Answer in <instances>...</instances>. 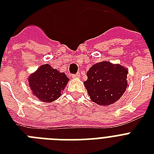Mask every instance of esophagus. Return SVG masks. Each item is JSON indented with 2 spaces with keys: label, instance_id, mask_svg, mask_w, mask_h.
<instances>
[{
  "label": "esophagus",
  "instance_id": "1",
  "mask_svg": "<svg viewBox=\"0 0 154 154\" xmlns=\"http://www.w3.org/2000/svg\"><path fill=\"white\" fill-rule=\"evenodd\" d=\"M72 78H74V79H77L78 77H80V74L79 73H76V74H72Z\"/></svg>",
  "mask_w": 154,
  "mask_h": 154
}]
</instances>
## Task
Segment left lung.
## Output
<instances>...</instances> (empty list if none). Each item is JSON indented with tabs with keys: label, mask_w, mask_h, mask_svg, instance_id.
<instances>
[{
	"label": "left lung",
	"mask_w": 154,
	"mask_h": 154,
	"mask_svg": "<svg viewBox=\"0 0 154 154\" xmlns=\"http://www.w3.org/2000/svg\"><path fill=\"white\" fill-rule=\"evenodd\" d=\"M127 74L128 70L124 66L101 61L89 69L84 85L92 101L108 106L118 101L125 92Z\"/></svg>",
	"instance_id": "obj_1"
}]
</instances>
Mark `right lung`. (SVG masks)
<instances>
[{
  "label": "right lung",
  "instance_id": "add662e5",
  "mask_svg": "<svg viewBox=\"0 0 154 154\" xmlns=\"http://www.w3.org/2000/svg\"><path fill=\"white\" fill-rule=\"evenodd\" d=\"M69 80L64 72H60L49 64H45L30 75L29 85L32 94L40 101L52 102L61 95Z\"/></svg>",
  "mask_w": 154,
  "mask_h": 154
}]
</instances>
